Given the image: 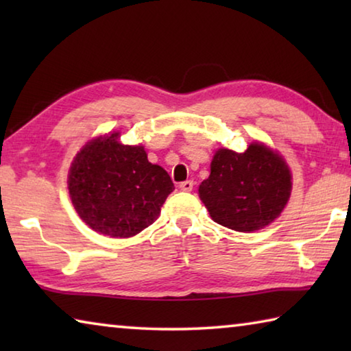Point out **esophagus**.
Returning a JSON list of instances; mask_svg holds the SVG:
<instances>
[{"label":"esophagus","mask_w":351,"mask_h":351,"mask_svg":"<svg viewBox=\"0 0 351 351\" xmlns=\"http://www.w3.org/2000/svg\"><path fill=\"white\" fill-rule=\"evenodd\" d=\"M180 189L182 190V192H192V189H193V181H184V182H181L180 184Z\"/></svg>","instance_id":"esophagus-1"}]
</instances>
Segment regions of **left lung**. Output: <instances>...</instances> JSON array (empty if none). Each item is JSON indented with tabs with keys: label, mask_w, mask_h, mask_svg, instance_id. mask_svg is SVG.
I'll list each match as a JSON object with an SVG mask.
<instances>
[{
	"label": "left lung",
	"mask_w": 351,
	"mask_h": 351,
	"mask_svg": "<svg viewBox=\"0 0 351 351\" xmlns=\"http://www.w3.org/2000/svg\"><path fill=\"white\" fill-rule=\"evenodd\" d=\"M291 171L277 152L252 142L245 153L219 148L199 198L218 224L239 232L263 229L280 215L291 197Z\"/></svg>",
	"instance_id": "8db88e82"
}]
</instances>
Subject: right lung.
<instances>
[{"instance_id": "right-lung-1", "label": "right lung", "mask_w": 351, "mask_h": 351, "mask_svg": "<svg viewBox=\"0 0 351 351\" xmlns=\"http://www.w3.org/2000/svg\"><path fill=\"white\" fill-rule=\"evenodd\" d=\"M69 197L93 230L128 239L156 221L175 186L161 165L148 162L142 145H123L119 133L99 136L75 154Z\"/></svg>"}]
</instances>
